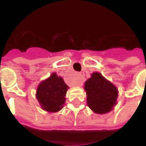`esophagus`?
<instances>
[{
    "label": "esophagus",
    "instance_id": "34e87169",
    "mask_svg": "<svg viewBox=\"0 0 146 146\" xmlns=\"http://www.w3.org/2000/svg\"><path fill=\"white\" fill-rule=\"evenodd\" d=\"M82 82H83V77H82V73H79V74H77L75 85H77V86H81V85L82 84Z\"/></svg>",
    "mask_w": 146,
    "mask_h": 146
}]
</instances>
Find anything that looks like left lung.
<instances>
[{
	"label": "left lung",
	"instance_id": "left-lung-1",
	"mask_svg": "<svg viewBox=\"0 0 146 146\" xmlns=\"http://www.w3.org/2000/svg\"><path fill=\"white\" fill-rule=\"evenodd\" d=\"M87 104L94 113L104 114L111 111L118 98V89L99 72H94L85 82Z\"/></svg>",
	"mask_w": 146,
	"mask_h": 146
}]
</instances>
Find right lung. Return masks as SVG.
<instances>
[{
    "label": "right lung",
    "mask_w": 146,
    "mask_h": 146,
    "mask_svg": "<svg viewBox=\"0 0 146 146\" xmlns=\"http://www.w3.org/2000/svg\"><path fill=\"white\" fill-rule=\"evenodd\" d=\"M68 88L61 77L52 73L49 78L40 82L37 88L36 99L40 106L49 113L58 112L66 102Z\"/></svg>",
    "instance_id": "obj_1"
}]
</instances>
